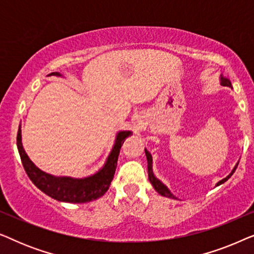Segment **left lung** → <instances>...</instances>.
<instances>
[{
  "label": "left lung",
  "instance_id": "left-lung-1",
  "mask_svg": "<svg viewBox=\"0 0 254 254\" xmlns=\"http://www.w3.org/2000/svg\"><path fill=\"white\" fill-rule=\"evenodd\" d=\"M221 83H222V84H223L224 86H229V88H232L231 82L229 81L228 78H224L223 76H221ZM145 156H147V161H148V177H149V180H150L151 185L154 186V189H155L156 190H157V192H158L159 194H161V195L166 196V197H172V199H176V196L173 195V194H172L171 192H170L168 187H166V186L164 185V184H163V183L161 182V180H158L157 178H156V177L154 176V173H152V157H151L150 152H149L148 150H145ZM237 165H238V164H237ZM237 165L235 166L234 170H232L230 175H229L228 177H225L224 179H222L221 182H218L216 186L221 185V184H223V183L227 182V180H228L229 178H230V177H231L232 175H234V172L236 171V169H237Z\"/></svg>",
  "mask_w": 254,
  "mask_h": 254
}]
</instances>
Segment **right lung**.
I'll list each match as a JSON object with an SVG mask.
<instances>
[{
    "instance_id": "obj_1",
    "label": "right lung",
    "mask_w": 254,
    "mask_h": 254,
    "mask_svg": "<svg viewBox=\"0 0 254 254\" xmlns=\"http://www.w3.org/2000/svg\"><path fill=\"white\" fill-rule=\"evenodd\" d=\"M60 76L59 72H51L50 75ZM131 135V131H119L117 135L116 143L111 151L105 165L95 175L85 177V178H71V177H55L41 171L26 155L22 144V130L20 126L17 133V148L22 159V164L34 185L40 190H43L48 196L58 201L70 203H84L98 199L107 192L116 173L117 162L119 157L121 145L124 144L125 138Z\"/></svg>"
}]
</instances>
